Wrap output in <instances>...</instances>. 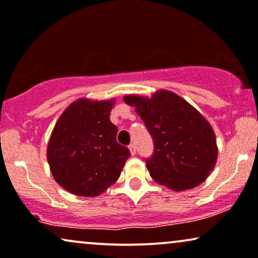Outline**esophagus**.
Here are the masks:
<instances>
[{
  "instance_id": "1",
  "label": "esophagus",
  "mask_w": 258,
  "mask_h": 258,
  "mask_svg": "<svg viewBox=\"0 0 258 258\" xmlns=\"http://www.w3.org/2000/svg\"><path fill=\"white\" fill-rule=\"evenodd\" d=\"M128 149H130V151H131L132 155L135 156V155H136V152H137V148H136V144H135V143H132V144H130Z\"/></svg>"
}]
</instances>
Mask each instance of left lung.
Wrapping results in <instances>:
<instances>
[{
	"instance_id": "left-lung-1",
	"label": "left lung",
	"mask_w": 258,
	"mask_h": 258,
	"mask_svg": "<svg viewBox=\"0 0 258 258\" xmlns=\"http://www.w3.org/2000/svg\"><path fill=\"white\" fill-rule=\"evenodd\" d=\"M123 101L136 107L152 138L153 153L144 159L153 180L177 191L206 180L217 162V140L194 107L168 90L151 99L130 95Z\"/></svg>"
}]
</instances>
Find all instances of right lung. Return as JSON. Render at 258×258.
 <instances>
[{"label": "right lung", "instance_id": "obj_1", "mask_svg": "<svg viewBox=\"0 0 258 258\" xmlns=\"http://www.w3.org/2000/svg\"><path fill=\"white\" fill-rule=\"evenodd\" d=\"M114 101L81 99L71 103L54 126L47 161L54 180L70 193L96 197L115 183L131 153L116 142L110 122Z\"/></svg>", "mask_w": 258, "mask_h": 258}]
</instances>
